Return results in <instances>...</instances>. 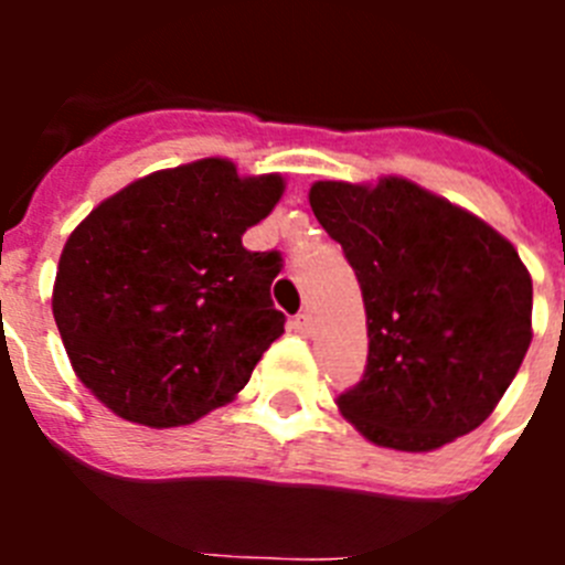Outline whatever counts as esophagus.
<instances>
[{"instance_id": "obj_1", "label": "esophagus", "mask_w": 565, "mask_h": 565, "mask_svg": "<svg viewBox=\"0 0 565 565\" xmlns=\"http://www.w3.org/2000/svg\"><path fill=\"white\" fill-rule=\"evenodd\" d=\"M291 328H294V331H297V333H302V337H308V333H311V328H313L311 313H308V311L297 313V317L291 319Z\"/></svg>"}]
</instances>
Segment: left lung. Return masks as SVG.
I'll return each instance as SVG.
<instances>
[{
    "label": "left lung",
    "mask_w": 565,
    "mask_h": 565,
    "mask_svg": "<svg viewBox=\"0 0 565 565\" xmlns=\"http://www.w3.org/2000/svg\"><path fill=\"white\" fill-rule=\"evenodd\" d=\"M367 313L362 382L337 398L379 447L438 450L495 411L532 342V277L507 237L404 178L319 181Z\"/></svg>",
    "instance_id": "left-lung-1"
}]
</instances>
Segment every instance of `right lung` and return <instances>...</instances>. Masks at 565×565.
Masks as SVG:
<instances>
[{"label":"right lung","mask_w":565,"mask_h":565,"mask_svg":"<svg viewBox=\"0 0 565 565\" xmlns=\"http://www.w3.org/2000/svg\"><path fill=\"white\" fill-rule=\"evenodd\" d=\"M282 194L206 158L129 183L89 212L58 259L53 317L73 371L115 416L181 427L232 402L286 328L277 252L243 234Z\"/></svg>","instance_id":"right-lung-1"}]
</instances>
